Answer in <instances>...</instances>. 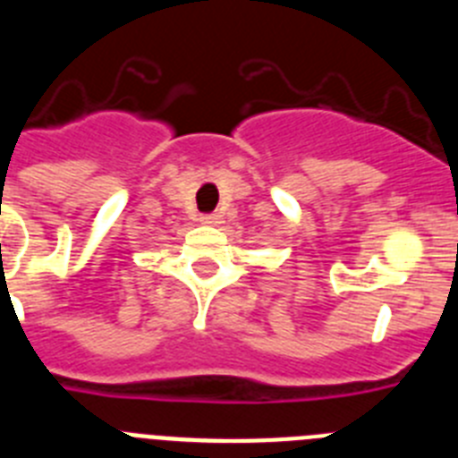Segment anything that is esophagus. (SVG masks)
I'll list each match as a JSON object with an SVG mask.
<instances>
[{"instance_id":"1","label":"esophagus","mask_w":458,"mask_h":458,"mask_svg":"<svg viewBox=\"0 0 458 458\" xmlns=\"http://www.w3.org/2000/svg\"><path fill=\"white\" fill-rule=\"evenodd\" d=\"M199 220L204 222V225H220V216H217V213H206Z\"/></svg>"}]
</instances>
